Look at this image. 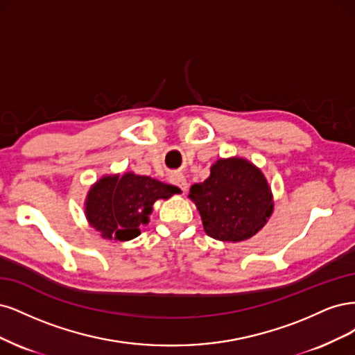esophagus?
I'll use <instances>...</instances> for the list:
<instances>
[{"label": "esophagus", "mask_w": 355, "mask_h": 355, "mask_svg": "<svg viewBox=\"0 0 355 355\" xmlns=\"http://www.w3.org/2000/svg\"><path fill=\"white\" fill-rule=\"evenodd\" d=\"M171 182H173L174 186H177L180 190H182V191H187V189H189V182H187V180H186V177L182 175V174H174V175H171Z\"/></svg>", "instance_id": "34e87169"}]
</instances>
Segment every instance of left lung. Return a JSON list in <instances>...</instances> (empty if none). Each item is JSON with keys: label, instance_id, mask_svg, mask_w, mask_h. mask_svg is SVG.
<instances>
[{"label": "left lung", "instance_id": "1", "mask_svg": "<svg viewBox=\"0 0 355 355\" xmlns=\"http://www.w3.org/2000/svg\"><path fill=\"white\" fill-rule=\"evenodd\" d=\"M189 198L196 203L205 232L221 242L250 239L272 212L266 177L240 157L216 161L211 175L191 186Z\"/></svg>", "mask_w": 355, "mask_h": 355}]
</instances>
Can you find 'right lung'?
<instances>
[{"instance_id":"right-lung-1","label":"right lung","mask_w":355,"mask_h":355,"mask_svg":"<svg viewBox=\"0 0 355 355\" xmlns=\"http://www.w3.org/2000/svg\"><path fill=\"white\" fill-rule=\"evenodd\" d=\"M178 193L175 186L155 178L127 173L97 181L87 198L85 214L89 224L105 239L131 240L148 223V214L157 199Z\"/></svg>"}]
</instances>
